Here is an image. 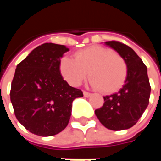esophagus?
<instances>
[{
  "mask_svg": "<svg viewBox=\"0 0 161 161\" xmlns=\"http://www.w3.org/2000/svg\"><path fill=\"white\" fill-rule=\"evenodd\" d=\"M83 93H84V96L85 97H91V93H89V92H87V91H84Z\"/></svg>",
  "mask_w": 161,
  "mask_h": 161,
  "instance_id": "esophagus-1",
  "label": "esophagus"
}]
</instances>
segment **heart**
<instances>
[{
	"mask_svg": "<svg viewBox=\"0 0 161 161\" xmlns=\"http://www.w3.org/2000/svg\"><path fill=\"white\" fill-rule=\"evenodd\" d=\"M58 69L64 79L72 86H78L89 74L91 86L107 94L119 91L128 76L123 58L111 49L98 46L78 51L75 59L62 57Z\"/></svg>",
	"mask_w": 161,
	"mask_h": 161,
	"instance_id": "b5f03b06",
	"label": "heart"
}]
</instances>
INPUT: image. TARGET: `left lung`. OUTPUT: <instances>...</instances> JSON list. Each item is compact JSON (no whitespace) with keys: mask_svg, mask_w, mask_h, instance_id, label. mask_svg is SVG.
<instances>
[{"mask_svg":"<svg viewBox=\"0 0 161 161\" xmlns=\"http://www.w3.org/2000/svg\"><path fill=\"white\" fill-rule=\"evenodd\" d=\"M104 44L123 58L128 66V76L118 92L103 97L104 103L95 110V114L105 128L124 130L138 121L149 103L151 87L147 69L131 47L118 41Z\"/></svg>","mask_w":161,"mask_h":161,"instance_id":"obj_1","label":"left lung"}]
</instances>
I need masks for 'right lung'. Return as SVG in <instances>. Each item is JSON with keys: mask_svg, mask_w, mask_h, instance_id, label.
I'll use <instances>...</instances> for the list:
<instances>
[{"mask_svg": "<svg viewBox=\"0 0 161 161\" xmlns=\"http://www.w3.org/2000/svg\"><path fill=\"white\" fill-rule=\"evenodd\" d=\"M65 46L45 43L17 65L10 99L17 120L34 135L52 136L63 131L70 121L74 99L81 90L70 86L58 69Z\"/></svg>", "mask_w": 161, "mask_h": 161, "instance_id": "right-lung-1", "label": "right lung"}]
</instances>
